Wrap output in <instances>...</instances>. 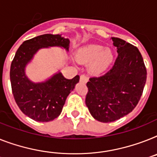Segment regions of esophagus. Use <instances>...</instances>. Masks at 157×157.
I'll return each instance as SVG.
<instances>
[{"mask_svg":"<svg viewBox=\"0 0 157 157\" xmlns=\"http://www.w3.org/2000/svg\"><path fill=\"white\" fill-rule=\"evenodd\" d=\"M80 81L82 82H84V83H86L88 81V78L86 77L85 75H82L81 76H80Z\"/></svg>","mask_w":157,"mask_h":157,"instance_id":"esophagus-1","label":"esophagus"}]
</instances>
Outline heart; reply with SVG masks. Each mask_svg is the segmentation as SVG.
Listing matches in <instances>:
<instances>
[{
  "label": "heart",
  "mask_w": 157,
  "mask_h": 157,
  "mask_svg": "<svg viewBox=\"0 0 157 157\" xmlns=\"http://www.w3.org/2000/svg\"><path fill=\"white\" fill-rule=\"evenodd\" d=\"M77 59L84 63H90V71L94 75L104 72L113 63L114 53L104 46L90 44L80 48L76 53Z\"/></svg>",
  "instance_id": "heart-1"
}]
</instances>
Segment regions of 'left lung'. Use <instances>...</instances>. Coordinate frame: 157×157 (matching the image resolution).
Returning a JSON list of instances; mask_svg holds the SVG:
<instances>
[{"label": "left lung", "instance_id": "left-lung-1", "mask_svg": "<svg viewBox=\"0 0 157 157\" xmlns=\"http://www.w3.org/2000/svg\"><path fill=\"white\" fill-rule=\"evenodd\" d=\"M118 57L109 71L90 78L86 83V105L96 120L110 123L132 111L140 101L147 78L143 58L137 47L111 37Z\"/></svg>", "mask_w": 157, "mask_h": 157}]
</instances>
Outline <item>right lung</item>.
<instances>
[{"label": "right lung", "instance_id": "right-lung-1", "mask_svg": "<svg viewBox=\"0 0 157 157\" xmlns=\"http://www.w3.org/2000/svg\"><path fill=\"white\" fill-rule=\"evenodd\" d=\"M58 46L69 51L70 40L59 34H43L25 41L17 50L10 67L12 91L23 113L38 122H49L59 116L79 76L67 79L60 71L44 82H34L25 75V67L42 48Z\"/></svg>", "mask_w": 157, "mask_h": 157}]
</instances>
